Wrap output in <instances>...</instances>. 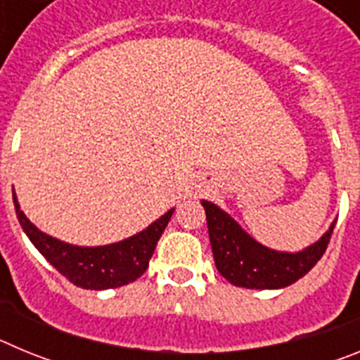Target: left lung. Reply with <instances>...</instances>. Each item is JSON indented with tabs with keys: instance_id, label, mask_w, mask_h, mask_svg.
Returning a JSON list of instances; mask_svg holds the SVG:
<instances>
[{
	"instance_id": "obj_1",
	"label": "left lung",
	"mask_w": 360,
	"mask_h": 360,
	"mask_svg": "<svg viewBox=\"0 0 360 360\" xmlns=\"http://www.w3.org/2000/svg\"><path fill=\"white\" fill-rule=\"evenodd\" d=\"M216 269L229 283L245 288H285L308 274L323 257L332 227L301 252H278L250 238L225 211L202 200Z\"/></svg>"
}]
</instances>
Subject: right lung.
Listing matches in <instances>:
<instances>
[{
  "label": "right lung",
  "instance_id": "obj_1",
  "mask_svg": "<svg viewBox=\"0 0 360 360\" xmlns=\"http://www.w3.org/2000/svg\"><path fill=\"white\" fill-rule=\"evenodd\" d=\"M14 205L19 224L34 247L70 283L86 290L117 288L141 278L148 269L162 232L167 227L174 212V209H171L157 221H153L146 231L119 243L104 245V247H77L41 232L25 216L23 211H19L15 193Z\"/></svg>",
  "mask_w": 360,
  "mask_h": 360
}]
</instances>
